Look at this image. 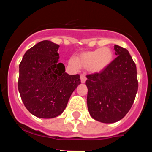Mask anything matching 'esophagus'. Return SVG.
Masks as SVG:
<instances>
[{
  "instance_id": "esophagus-1",
  "label": "esophagus",
  "mask_w": 152,
  "mask_h": 152,
  "mask_svg": "<svg viewBox=\"0 0 152 152\" xmlns=\"http://www.w3.org/2000/svg\"><path fill=\"white\" fill-rule=\"evenodd\" d=\"M86 80H87V77H86V76L84 75H80V81H81V83H85Z\"/></svg>"
}]
</instances>
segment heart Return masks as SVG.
I'll list each match as a JSON object with an SVG mask.
<instances>
[{"instance_id":"1","label":"heart","mask_w":152,"mask_h":152,"mask_svg":"<svg viewBox=\"0 0 152 152\" xmlns=\"http://www.w3.org/2000/svg\"><path fill=\"white\" fill-rule=\"evenodd\" d=\"M113 51L103 47L93 51L81 52L75 59H70L69 64L75 68L78 67L88 69L93 73H99L107 68L113 60Z\"/></svg>"}]
</instances>
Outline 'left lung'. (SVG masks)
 I'll use <instances>...</instances> for the list:
<instances>
[{"mask_svg":"<svg viewBox=\"0 0 152 152\" xmlns=\"http://www.w3.org/2000/svg\"><path fill=\"white\" fill-rule=\"evenodd\" d=\"M114 49L117 57L101 72L87 75L86 80L90 115L103 123H116L128 113L139 88L129 52L117 45Z\"/></svg>","mask_w":152,"mask_h":152,"instance_id":"1","label":"left lung"}]
</instances>
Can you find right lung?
Here are the masks:
<instances>
[{
	"label": "right lung",
	"mask_w": 152,
	"mask_h": 152,
	"mask_svg": "<svg viewBox=\"0 0 152 152\" xmlns=\"http://www.w3.org/2000/svg\"><path fill=\"white\" fill-rule=\"evenodd\" d=\"M59 45L44 40L27 50L20 64L18 90L24 106L34 116H59L80 84V75H70L58 62Z\"/></svg>",
	"instance_id": "1"
}]
</instances>
